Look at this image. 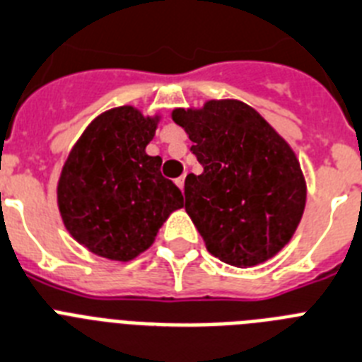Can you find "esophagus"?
I'll use <instances>...</instances> for the list:
<instances>
[{"label": "esophagus", "mask_w": 362, "mask_h": 362, "mask_svg": "<svg viewBox=\"0 0 362 362\" xmlns=\"http://www.w3.org/2000/svg\"><path fill=\"white\" fill-rule=\"evenodd\" d=\"M184 182H185V177H178L177 180H175V184H177L178 187H180V191H184Z\"/></svg>", "instance_id": "1"}]
</instances>
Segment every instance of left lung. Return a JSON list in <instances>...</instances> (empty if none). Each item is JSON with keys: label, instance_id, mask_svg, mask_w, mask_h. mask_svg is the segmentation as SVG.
Instances as JSON below:
<instances>
[{"label": "left lung", "instance_id": "left-lung-1", "mask_svg": "<svg viewBox=\"0 0 362 362\" xmlns=\"http://www.w3.org/2000/svg\"><path fill=\"white\" fill-rule=\"evenodd\" d=\"M171 118L204 168L185 177L184 193L207 251L235 268L273 259L306 206V178L290 144L240 100L177 107Z\"/></svg>", "mask_w": 362, "mask_h": 362}]
</instances>
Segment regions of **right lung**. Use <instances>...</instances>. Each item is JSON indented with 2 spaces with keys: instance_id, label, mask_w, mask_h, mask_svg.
Returning <instances> with one entry per match:
<instances>
[{
  "instance_id": "1",
  "label": "right lung",
  "mask_w": 362,
  "mask_h": 362,
  "mask_svg": "<svg viewBox=\"0 0 362 362\" xmlns=\"http://www.w3.org/2000/svg\"><path fill=\"white\" fill-rule=\"evenodd\" d=\"M162 116L133 105L102 112L72 146L58 180V209L71 237L116 262L149 250L182 191L162 177L160 156L146 153Z\"/></svg>"
}]
</instances>
